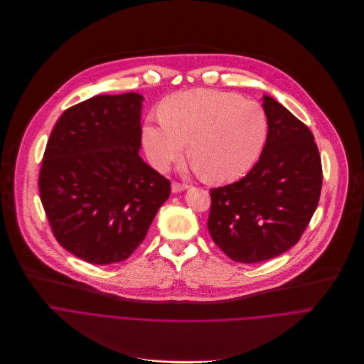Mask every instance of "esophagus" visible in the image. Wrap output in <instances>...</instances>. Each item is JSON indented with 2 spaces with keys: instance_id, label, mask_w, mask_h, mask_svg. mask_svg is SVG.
Masks as SVG:
<instances>
[{
  "instance_id": "1",
  "label": "esophagus",
  "mask_w": 364,
  "mask_h": 364,
  "mask_svg": "<svg viewBox=\"0 0 364 364\" xmlns=\"http://www.w3.org/2000/svg\"><path fill=\"white\" fill-rule=\"evenodd\" d=\"M188 188H189L188 185H185V183H179V182H173V183H172V186H171V189H172V192H173V193L182 192V191H185V189H188Z\"/></svg>"
}]
</instances>
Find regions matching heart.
Instances as JSON below:
<instances>
[{
  "label": "heart",
  "mask_w": 364,
  "mask_h": 364,
  "mask_svg": "<svg viewBox=\"0 0 364 364\" xmlns=\"http://www.w3.org/2000/svg\"><path fill=\"white\" fill-rule=\"evenodd\" d=\"M264 107L238 95L192 89L168 97L161 119L146 120L141 139L151 164L166 171L188 158L210 182H232L259 158L268 137Z\"/></svg>",
  "instance_id": "heart-1"
}]
</instances>
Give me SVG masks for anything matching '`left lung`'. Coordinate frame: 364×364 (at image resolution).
Here are the masks:
<instances>
[{"label": "left lung", "mask_w": 364, "mask_h": 364, "mask_svg": "<svg viewBox=\"0 0 364 364\" xmlns=\"http://www.w3.org/2000/svg\"><path fill=\"white\" fill-rule=\"evenodd\" d=\"M268 137L258 162L238 182L210 189L208 230L231 259L255 264L294 247L318 205L323 171L310 129L262 96Z\"/></svg>", "instance_id": "1"}]
</instances>
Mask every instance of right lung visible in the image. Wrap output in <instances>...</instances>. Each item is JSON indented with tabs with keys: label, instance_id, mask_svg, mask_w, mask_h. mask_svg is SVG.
I'll use <instances>...</instances> for the list:
<instances>
[{
	"label": "right lung",
	"instance_id": "obj_1",
	"mask_svg": "<svg viewBox=\"0 0 364 364\" xmlns=\"http://www.w3.org/2000/svg\"><path fill=\"white\" fill-rule=\"evenodd\" d=\"M137 93L95 96L67 109L47 141L40 199L58 244L90 264L129 258L171 182L144 164Z\"/></svg>",
	"mask_w": 364,
	"mask_h": 364
}]
</instances>
